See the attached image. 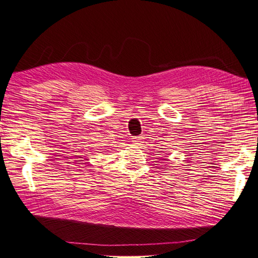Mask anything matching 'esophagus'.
Segmentation results:
<instances>
[{
  "label": "esophagus",
  "mask_w": 258,
  "mask_h": 258,
  "mask_svg": "<svg viewBox=\"0 0 258 258\" xmlns=\"http://www.w3.org/2000/svg\"><path fill=\"white\" fill-rule=\"evenodd\" d=\"M132 143L136 144V145L141 144L142 143V138H141V136H139V138H133L132 139Z\"/></svg>",
  "instance_id": "obj_1"
}]
</instances>
